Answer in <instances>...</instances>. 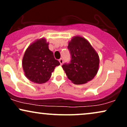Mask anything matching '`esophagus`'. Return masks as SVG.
Returning a JSON list of instances; mask_svg holds the SVG:
<instances>
[{
  "mask_svg": "<svg viewBox=\"0 0 127 127\" xmlns=\"http://www.w3.org/2000/svg\"><path fill=\"white\" fill-rule=\"evenodd\" d=\"M59 62H60V65H62L63 63V60L62 59H60L59 60Z\"/></svg>",
  "mask_w": 127,
  "mask_h": 127,
  "instance_id": "1",
  "label": "esophagus"
}]
</instances>
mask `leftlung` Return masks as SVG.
<instances>
[{"label": "left lung", "mask_w": 127, "mask_h": 127, "mask_svg": "<svg viewBox=\"0 0 127 127\" xmlns=\"http://www.w3.org/2000/svg\"><path fill=\"white\" fill-rule=\"evenodd\" d=\"M68 49L72 59L70 63L62 67L68 79L76 85H82L91 81L99 68L98 54L85 38L75 36L68 42Z\"/></svg>", "instance_id": "8db88e82"}]
</instances>
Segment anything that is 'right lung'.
Masks as SVG:
<instances>
[{"instance_id": "1", "label": "right lung", "mask_w": 127, "mask_h": 127, "mask_svg": "<svg viewBox=\"0 0 127 127\" xmlns=\"http://www.w3.org/2000/svg\"><path fill=\"white\" fill-rule=\"evenodd\" d=\"M48 45L46 39L40 38L31 43L26 50L22 65L29 81L39 84L47 82L55 67L60 64Z\"/></svg>"}]
</instances>
